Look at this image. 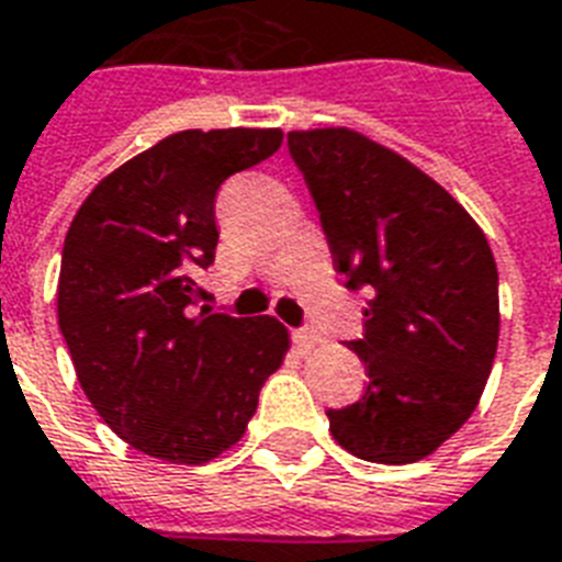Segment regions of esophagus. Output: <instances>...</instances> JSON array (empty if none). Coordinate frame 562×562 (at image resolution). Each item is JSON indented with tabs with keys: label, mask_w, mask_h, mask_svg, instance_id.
<instances>
[{
	"label": "esophagus",
	"mask_w": 562,
	"mask_h": 562,
	"mask_svg": "<svg viewBox=\"0 0 562 562\" xmlns=\"http://www.w3.org/2000/svg\"><path fill=\"white\" fill-rule=\"evenodd\" d=\"M293 342L299 346V349H313V346H319L322 342V334L319 330H313V328H295L293 330Z\"/></svg>",
	"instance_id": "1"
}]
</instances>
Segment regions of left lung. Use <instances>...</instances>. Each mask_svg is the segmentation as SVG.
<instances>
[{
    "label": "left lung",
    "instance_id": "left-lung-1",
    "mask_svg": "<svg viewBox=\"0 0 562 562\" xmlns=\"http://www.w3.org/2000/svg\"><path fill=\"white\" fill-rule=\"evenodd\" d=\"M334 267L372 290L363 398L328 411L330 434L369 463H416L472 416L498 346V269L484 232L395 151L349 132H290Z\"/></svg>",
    "mask_w": 562,
    "mask_h": 562
}]
</instances>
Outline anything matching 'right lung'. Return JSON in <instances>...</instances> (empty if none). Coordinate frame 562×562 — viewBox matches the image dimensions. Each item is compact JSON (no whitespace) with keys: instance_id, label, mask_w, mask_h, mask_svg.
Returning a JSON list of instances; mask_svg holds the SVG:
<instances>
[{"instance_id":"obj_1","label":"right lung","mask_w":562,"mask_h":562,"mask_svg":"<svg viewBox=\"0 0 562 562\" xmlns=\"http://www.w3.org/2000/svg\"><path fill=\"white\" fill-rule=\"evenodd\" d=\"M278 146V128L169 134L102 178L69 225L60 334L95 413L149 458L207 463L232 448L284 363L281 322L199 311L193 281L216 258L222 181Z\"/></svg>"}]
</instances>
